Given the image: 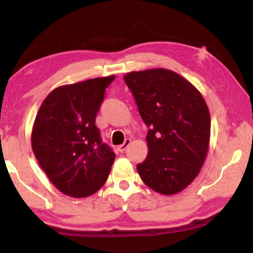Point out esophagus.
Returning a JSON list of instances; mask_svg holds the SVG:
<instances>
[{
  "label": "esophagus",
  "instance_id": "34e87169",
  "mask_svg": "<svg viewBox=\"0 0 253 253\" xmlns=\"http://www.w3.org/2000/svg\"><path fill=\"white\" fill-rule=\"evenodd\" d=\"M130 143H131V140L130 139H126V141H124V143L122 144V145H120L119 147H117V150H119L120 152H124L126 150L127 147H129V145H130Z\"/></svg>",
  "mask_w": 253,
  "mask_h": 253
}]
</instances>
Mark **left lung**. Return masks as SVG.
<instances>
[{"instance_id":"left-lung-1","label":"left lung","mask_w":253,"mask_h":253,"mask_svg":"<svg viewBox=\"0 0 253 253\" xmlns=\"http://www.w3.org/2000/svg\"><path fill=\"white\" fill-rule=\"evenodd\" d=\"M124 82L148 129L140 178L161 195L184 190L205 161L210 146V110L191 83L167 69L133 71Z\"/></svg>"}]
</instances>
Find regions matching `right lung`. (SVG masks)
Returning <instances> with one entry per match:
<instances>
[{
    "label": "right lung",
    "instance_id": "1",
    "mask_svg": "<svg viewBox=\"0 0 253 253\" xmlns=\"http://www.w3.org/2000/svg\"><path fill=\"white\" fill-rule=\"evenodd\" d=\"M115 76L63 85L43 100L32 130V150L51 183L84 198L108 178L115 153L102 143L95 117Z\"/></svg>",
    "mask_w": 253,
    "mask_h": 253
}]
</instances>
